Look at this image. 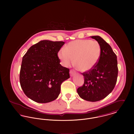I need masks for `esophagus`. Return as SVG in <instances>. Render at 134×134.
I'll return each instance as SVG.
<instances>
[{"label":"esophagus","mask_w":134,"mask_h":134,"mask_svg":"<svg viewBox=\"0 0 134 134\" xmlns=\"http://www.w3.org/2000/svg\"><path fill=\"white\" fill-rule=\"evenodd\" d=\"M70 74L71 76H73L76 74V72L73 70H71L70 71Z\"/></svg>","instance_id":"esophagus-1"}]
</instances>
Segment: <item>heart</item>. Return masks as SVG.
I'll return each mask as SVG.
<instances>
[{
  "label": "heart",
  "instance_id": "heart-1",
  "mask_svg": "<svg viewBox=\"0 0 134 134\" xmlns=\"http://www.w3.org/2000/svg\"><path fill=\"white\" fill-rule=\"evenodd\" d=\"M101 55L99 43L89 39L77 40L68 44L65 48H61L58 53V57L65 66L73 63L82 72L91 70L95 67Z\"/></svg>",
  "mask_w": 134,
  "mask_h": 134
}]
</instances>
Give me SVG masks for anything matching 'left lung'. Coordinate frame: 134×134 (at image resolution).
<instances>
[{
  "instance_id": "obj_1",
  "label": "left lung",
  "mask_w": 134,
  "mask_h": 134,
  "mask_svg": "<svg viewBox=\"0 0 134 134\" xmlns=\"http://www.w3.org/2000/svg\"><path fill=\"white\" fill-rule=\"evenodd\" d=\"M101 47L98 62L90 71L81 73L85 77L84 83L79 87L77 93L82 99L96 102L105 98L115 88L118 74L117 57L111 46L100 37H91Z\"/></svg>"
}]
</instances>
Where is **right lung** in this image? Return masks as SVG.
<instances>
[{"mask_svg":"<svg viewBox=\"0 0 134 134\" xmlns=\"http://www.w3.org/2000/svg\"><path fill=\"white\" fill-rule=\"evenodd\" d=\"M64 44L42 40L31 46L23 56L20 84L25 95L32 100L46 103L56 99L61 83L70 78L69 69L60 64L58 57Z\"/></svg>","mask_w":134,"mask_h":134,"instance_id":"right-lung-1","label":"right lung"}]
</instances>
